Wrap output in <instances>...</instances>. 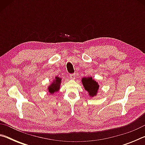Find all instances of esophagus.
<instances>
[{
	"mask_svg": "<svg viewBox=\"0 0 145 145\" xmlns=\"http://www.w3.org/2000/svg\"><path fill=\"white\" fill-rule=\"evenodd\" d=\"M70 77L71 79H75V73H72V74L70 75Z\"/></svg>",
	"mask_w": 145,
	"mask_h": 145,
	"instance_id": "34e87169",
	"label": "esophagus"
}]
</instances>
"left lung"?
I'll list each match as a JSON object with an SVG mask.
<instances>
[{
    "mask_svg": "<svg viewBox=\"0 0 145 145\" xmlns=\"http://www.w3.org/2000/svg\"><path fill=\"white\" fill-rule=\"evenodd\" d=\"M81 81L85 90L88 92L89 96L91 97L96 96L98 89H99V85L96 80L93 79L91 77H83Z\"/></svg>",
    "mask_w": 145,
    "mask_h": 145,
    "instance_id": "obj_1",
    "label": "left lung"
}]
</instances>
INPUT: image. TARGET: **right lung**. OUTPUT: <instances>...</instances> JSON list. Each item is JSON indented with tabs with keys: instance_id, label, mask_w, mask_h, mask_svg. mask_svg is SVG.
<instances>
[{
	"instance_id": "1",
	"label": "right lung",
	"mask_w": 145,
	"mask_h": 145,
	"mask_svg": "<svg viewBox=\"0 0 145 145\" xmlns=\"http://www.w3.org/2000/svg\"><path fill=\"white\" fill-rule=\"evenodd\" d=\"M61 80H62L61 78L59 77H55V79L53 80L52 82L48 87V93H50V94H54V93H56L59 90Z\"/></svg>"
}]
</instances>
